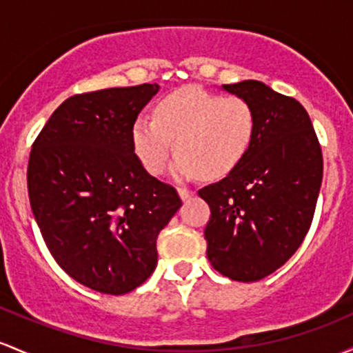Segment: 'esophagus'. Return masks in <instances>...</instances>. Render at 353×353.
<instances>
[{
  "label": "esophagus",
  "mask_w": 353,
  "mask_h": 353,
  "mask_svg": "<svg viewBox=\"0 0 353 353\" xmlns=\"http://www.w3.org/2000/svg\"><path fill=\"white\" fill-rule=\"evenodd\" d=\"M177 192H179L181 199H183V201H189L192 196H194V192H192L191 189H185V188H179V189H177Z\"/></svg>",
  "instance_id": "esophagus-1"
}]
</instances>
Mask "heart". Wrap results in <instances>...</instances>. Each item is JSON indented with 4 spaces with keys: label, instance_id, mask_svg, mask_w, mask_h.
<instances>
[{
    "label": "heart",
    "instance_id": "heart-1",
    "mask_svg": "<svg viewBox=\"0 0 353 353\" xmlns=\"http://www.w3.org/2000/svg\"><path fill=\"white\" fill-rule=\"evenodd\" d=\"M256 125V112L241 97L185 87L159 100L154 119L141 115L135 120L132 145L150 174H161L176 149L170 168L176 179L197 174L216 179L241 164L253 145Z\"/></svg>",
    "mask_w": 353,
    "mask_h": 353
}]
</instances>
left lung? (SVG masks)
Returning <instances> with one entry per match:
<instances>
[{
  "label": "left lung",
  "instance_id": "obj_1",
  "mask_svg": "<svg viewBox=\"0 0 353 353\" xmlns=\"http://www.w3.org/2000/svg\"><path fill=\"white\" fill-rule=\"evenodd\" d=\"M256 112L248 156L199 196L211 218L204 230L212 268L236 281H258L285 265L303 243L323 159L312 120L300 102L258 80L223 85Z\"/></svg>",
  "mask_w": 353,
  "mask_h": 353
}]
</instances>
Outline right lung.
Wrapping results in <instances>:
<instances>
[{"instance_id": "add662e5", "label": "right lung", "mask_w": 353, "mask_h": 353, "mask_svg": "<svg viewBox=\"0 0 353 353\" xmlns=\"http://www.w3.org/2000/svg\"><path fill=\"white\" fill-rule=\"evenodd\" d=\"M157 83L73 95L32 147L28 196L60 268L95 292L123 295L157 265V236L181 208L135 156L132 125Z\"/></svg>"}]
</instances>
